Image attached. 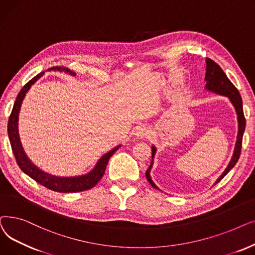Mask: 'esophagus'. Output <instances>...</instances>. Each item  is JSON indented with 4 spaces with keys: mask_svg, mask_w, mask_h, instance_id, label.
<instances>
[{
    "mask_svg": "<svg viewBox=\"0 0 255 255\" xmlns=\"http://www.w3.org/2000/svg\"><path fill=\"white\" fill-rule=\"evenodd\" d=\"M135 135H136V137L138 139H144V138H146L149 135V130L145 126H140V127L137 128Z\"/></svg>",
    "mask_w": 255,
    "mask_h": 255,
    "instance_id": "1",
    "label": "esophagus"
}]
</instances>
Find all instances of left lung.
Here are the masks:
<instances>
[{"label": "left lung", "instance_id": "1", "mask_svg": "<svg viewBox=\"0 0 255 255\" xmlns=\"http://www.w3.org/2000/svg\"><path fill=\"white\" fill-rule=\"evenodd\" d=\"M207 62V72H205V89L220 94L224 95L226 98L229 99L230 103L233 104L235 107V110L238 116V136H237V142H236V146H235V151L233 154L232 160H230L229 164L227 165L226 169L224 172L219 176L216 180V183H219V181L230 171L232 169L235 167L237 164L240 154H241V149H242V140H243V135H244V130L246 127V120L243 112V102H242V98L238 91V89L235 87V85L229 81L227 76L225 75V72L222 70V68L218 65L215 61H213L212 59L207 58L205 60ZM156 148L154 145L151 146V163L150 166L148 167L147 171H146V178L149 181V184L156 190H160L155 186V184L152 181L150 177V170L153 164V157L155 154Z\"/></svg>", "mask_w": 255, "mask_h": 255}]
</instances>
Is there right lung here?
I'll list each match as a JSON object with an SVG mask.
<instances>
[{
    "mask_svg": "<svg viewBox=\"0 0 255 255\" xmlns=\"http://www.w3.org/2000/svg\"><path fill=\"white\" fill-rule=\"evenodd\" d=\"M48 70H59L64 71L71 76H76L75 72H72L70 69L65 67H52ZM43 72H40L39 75L34 77L31 81H29L22 89L19 91L17 98L15 100V103L13 105V109L10 114L9 120H8V137L11 144L12 151L15 156V160L19 168L21 169L22 172H25L27 175H29L31 178L37 181L38 184L44 186L45 188L60 192V193H74V192H82L85 190H89L93 188L96 184L99 183L101 178L103 177L107 164L110 160V157L114 154V152L120 147V145L114 147L110 151L105 153L99 162L96 163L94 168L90 172L84 175L79 176H56L53 174H50L47 172L42 171L37 166H35L29 157L27 156L26 152L23 151V148L21 146V143L18 136V114L20 110L21 103L25 99L26 93L29 91L32 85L37 81L40 77H42Z\"/></svg>",
    "mask_w": 255,
    "mask_h": 255,
    "instance_id": "1",
    "label": "right lung"
}]
</instances>
